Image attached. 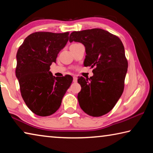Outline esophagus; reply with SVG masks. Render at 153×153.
<instances>
[{"instance_id":"obj_1","label":"esophagus","mask_w":153,"mask_h":153,"mask_svg":"<svg viewBox=\"0 0 153 153\" xmlns=\"http://www.w3.org/2000/svg\"><path fill=\"white\" fill-rule=\"evenodd\" d=\"M77 77H76V76H74V77H73V82H74V83H76V82H77Z\"/></svg>"}]
</instances>
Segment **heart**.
<instances>
[{
    "instance_id": "obj_1",
    "label": "heart",
    "mask_w": 153,
    "mask_h": 153,
    "mask_svg": "<svg viewBox=\"0 0 153 153\" xmlns=\"http://www.w3.org/2000/svg\"><path fill=\"white\" fill-rule=\"evenodd\" d=\"M73 45H74V44H73Z\"/></svg>"
}]
</instances>
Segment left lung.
Here are the masks:
<instances>
[{
  "instance_id": "left-lung-1",
  "label": "left lung",
  "mask_w": 153,
  "mask_h": 153,
  "mask_svg": "<svg viewBox=\"0 0 153 153\" xmlns=\"http://www.w3.org/2000/svg\"><path fill=\"white\" fill-rule=\"evenodd\" d=\"M73 41L85 46L84 66L94 67L93 76L77 79L82 87L77 94L79 105L92 117L105 115L123 92L128 63L123 43L117 36L99 28L73 32L69 42Z\"/></svg>"
}]
</instances>
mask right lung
Returning <instances> with one entry per match:
<instances>
[{
  "label": "right lung",
  "mask_w": 153,
  "mask_h": 153,
  "mask_svg": "<svg viewBox=\"0 0 153 153\" xmlns=\"http://www.w3.org/2000/svg\"><path fill=\"white\" fill-rule=\"evenodd\" d=\"M69 32H34L27 36L17 53L15 74L22 97L36 115L46 117L55 113L71 86L69 75L55 77L50 66L69 40Z\"/></svg>",
  "instance_id": "right-lung-1"
}]
</instances>
